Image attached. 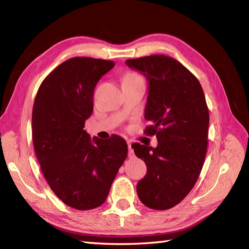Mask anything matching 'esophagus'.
<instances>
[{"label": "esophagus", "instance_id": "34e87169", "mask_svg": "<svg viewBox=\"0 0 249 249\" xmlns=\"http://www.w3.org/2000/svg\"><path fill=\"white\" fill-rule=\"evenodd\" d=\"M127 144H128V157L129 158H134L135 157V153H134V150L131 149V142L128 141Z\"/></svg>", "mask_w": 249, "mask_h": 249}]
</instances>
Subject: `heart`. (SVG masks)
Returning a JSON list of instances; mask_svg holds the SVG:
<instances>
[{"instance_id":"1","label":"heart","mask_w":249,"mask_h":249,"mask_svg":"<svg viewBox=\"0 0 249 249\" xmlns=\"http://www.w3.org/2000/svg\"><path fill=\"white\" fill-rule=\"evenodd\" d=\"M133 78H140V76L138 75V73L134 72V71H128L125 73L124 79H133Z\"/></svg>"}]
</instances>
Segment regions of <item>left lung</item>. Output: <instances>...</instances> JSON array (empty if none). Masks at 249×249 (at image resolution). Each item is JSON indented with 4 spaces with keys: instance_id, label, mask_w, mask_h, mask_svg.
<instances>
[{
    "instance_id": "1",
    "label": "left lung",
    "mask_w": 249,
    "mask_h": 249,
    "mask_svg": "<svg viewBox=\"0 0 249 249\" xmlns=\"http://www.w3.org/2000/svg\"><path fill=\"white\" fill-rule=\"evenodd\" d=\"M149 81L144 129L156 135L155 147L134 143L147 171L137 184L145 206L168 210L178 204L195 186L208 149L209 108L198 79L178 61L154 54L126 60Z\"/></svg>"
}]
</instances>
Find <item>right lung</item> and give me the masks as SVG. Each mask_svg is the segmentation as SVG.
I'll use <instances>...</instances> for the list:
<instances>
[{
  "mask_svg": "<svg viewBox=\"0 0 249 249\" xmlns=\"http://www.w3.org/2000/svg\"><path fill=\"white\" fill-rule=\"evenodd\" d=\"M113 66V61L72 57L44 79L34 100L32 138L41 172L56 197L79 211L105 202L127 157L123 138L92 140L83 129L94 89Z\"/></svg>",
  "mask_w": 249,
  "mask_h": 249,
  "instance_id": "right-lung-1",
  "label": "right lung"
}]
</instances>
